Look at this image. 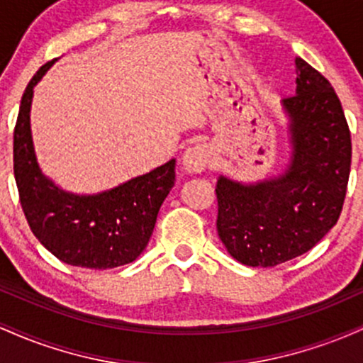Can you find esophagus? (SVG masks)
Wrapping results in <instances>:
<instances>
[{"label":"esophagus","instance_id":"34e87169","mask_svg":"<svg viewBox=\"0 0 363 363\" xmlns=\"http://www.w3.org/2000/svg\"><path fill=\"white\" fill-rule=\"evenodd\" d=\"M211 152L206 145H194V147L187 148L182 155V167L186 172H201L206 169V165L210 164Z\"/></svg>","mask_w":363,"mask_h":363}]
</instances>
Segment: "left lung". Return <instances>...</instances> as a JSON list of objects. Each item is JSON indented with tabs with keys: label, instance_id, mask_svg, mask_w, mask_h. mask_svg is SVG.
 <instances>
[{
	"label": "left lung",
	"instance_id": "left-lung-1",
	"mask_svg": "<svg viewBox=\"0 0 363 363\" xmlns=\"http://www.w3.org/2000/svg\"><path fill=\"white\" fill-rule=\"evenodd\" d=\"M297 89L281 101L291 157L281 176L242 184L220 176L216 230L245 266H277L314 247L338 222L347 194L352 138L326 78L295 57Z\"/></svg>",
	"mask_w": 363,
	"mask_h": 363
}]
</instances>
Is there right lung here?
<instances>
[{"label":"right lung","mask_w":363,"mask_h":363,"mask_svg":"<svg viewBox=\"0 0 363 363\" xmlns=\"http://www.w3.org/2000/svg\"><path fill=\"white\" fill-rule=\"evenodd\" d=\"M54 61L40 66L20 102L13 131V172L20 205L39 242L66 264L111 269L147 247L158 210L176 182V160L99 194L62 191L37 164L30 131L34 86Z\"/></svg>","instance_id":"right-lung-1"}]
</instances>
